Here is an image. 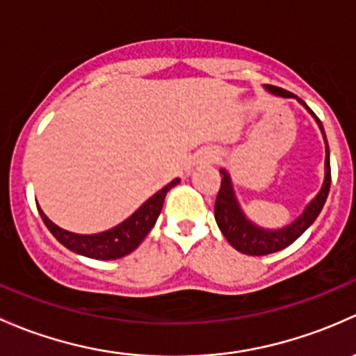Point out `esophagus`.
I'll return each mask as SVG.
<instances>
[{
  "label": "esophagus",
  "instance_id": "34e87169",
  "mask_svg": "<svg viewBox=\"0 0 356 356\" xmlns=\"http://www.w3.org/2000/svg\"><path fill=\"white\" fill-rule=\"evenodd\" d=\"M214 159H216V154H211V156L207 157V161H209V163H212V161H214Z\"/></svg>",
  "mask_w": 356,
  "mask_h": 356
}]
</instances>
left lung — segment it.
Returning <instances> with one entry per match:
<instances>
[{"instance_id": "left-lung-1", "label": "left lung", "mask_w": 356, "mask_h": 356, "mask_svg": "<svg viewBox=\"0 0 356 356\" xmlns=\"http://www.w3.org/2000/svg\"><path fill=\"white\" fill-rule=\"evenodd\" d=\"M267 89H269L270 92L277 94V96L295 97V94L288 92V90L281 89V87L267 86ZM298 101L315 116V113L302 101V99H298ZM315 120H317L318 127H321L322 130V135H324L325 138L324 127H322L321 120H318L317 116H315ZM325 151H327V154H325V179L321 192H318V195L309 204L305 212H303L295 222H291L288 228L277 229V232H266V229H260L245 219L240 207H238L236 200H234L232 181H229L228 173H226L225 170L221 171L222 178L218 197H216L214 218L226 240H228L238 252L247 255L274 254V252H280L283 250V248H286L288 245H291L293 241L296 240V238H300L305 233V229L309 228L315 219H317V216L321 214L322 207H324L325 204V199H327L329 188H331V161H329L327 138H325Z\"/></svg>"}]
</instances>
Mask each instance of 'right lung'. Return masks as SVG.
I'll return each instance as SVG.
<instances>
[{
    "mask_svg": "<svg viewBox=\"0 0 356 356\" xmlns=\"http://www.w3.org/2000/svg\"><path fill=\"white\" fill-rule=\"evenodd\" d=\"M178 178L173 179L171 183H168L163 190L154 193L151 199L142 205L135 214H131L127 221H123L122 225L109 229V232L97 234H75L65 232L60 226L51 222L49 219L44 216L41 209H38L46 228L49 229V232L53 233V236L56 238L61 245H65L68 250L80 255H86V257L90 259L113 260L124 257V255L134 252L135 248L142 243V240L147 236V233L151 232L152 226L156 225L157 216L161 214V209H163L164 197H166V193L170 192L175 185H178Z\"/></svg>",
    "mask_w": 356,
    "mask_h": 356,
    "instance_id": "obj_1",
    "label": "right lung"
}]
</instances>
